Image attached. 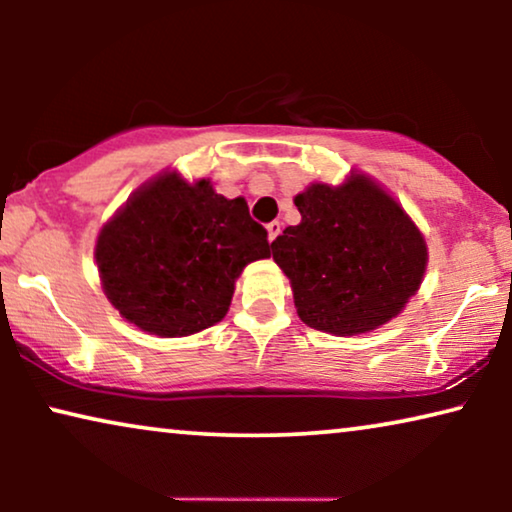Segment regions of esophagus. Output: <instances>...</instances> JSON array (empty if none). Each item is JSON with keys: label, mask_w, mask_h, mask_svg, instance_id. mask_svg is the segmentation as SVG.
Listing matches in <instances>:
<instances>
[{"label": "esophagus", "mask_w": 512, "mask_h": 512, "mask_svg": "<svg viewBox=\"0 0 512 512\" xmlns=\"http://www.w3.org/2000/svg\"><path fill=\"white\" fill-rule=\"evenodd\" d=\"M265 228H268V242H275L277 235L282 233V223H279V221H272Z\"/></svg>", "instance_id": "1"}]
</instances>
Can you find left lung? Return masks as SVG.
I'll use <instances>...</instances> for the list:
<instances>
[{"label":"left lung","mask_w":512,"mask_h":512,"mask_svg":"<svg viewBox=\"0 0 512 512\" xmlns=\"http://www.w3.org/2000/svg\"><path fill=\"white\" fill-rule=\"evenodd\" d=\"M300 223L272 242L303 324L361 335L396 319L422 286L429 249L417 223L373 177L314 181L296 198Z\"/></svg>","instance_id":"8db88e82"}]
</instances>
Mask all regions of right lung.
I'll use <instances>...</instances> for the list:
<instances>
[{"mask_svg": "<svg viewBox=\"0 0 512 512\" xmlns=\"http://www.w3.org/2000/svg\"><path fill=\"white\" fill-rule=\"evenodd\" d=\"M268 256V233L247 200L223 198L209 179L188 181L177 170L139 186L95 242L104 296L158 338L219 324L242 270Z\"/></svg>", "mask_w": 512, "mask_h": 512, "instance_id": "right-lung-1", "label": "right lung"}]
</instances>
